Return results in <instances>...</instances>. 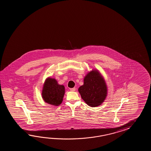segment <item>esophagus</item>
Wrapping results in <instances>:
<instances>
[{
    "label": "esophagus",
    "instance_id": "obj_1",
    "mask_svg": "<svg viewBox=\"0 0 151 151\" xmlns=\"http://www.w3.org/2000/svg\"><path fill=\"white\" fill-rule=\"evenodd\" d=\"M76 88L75 87H73V88H70V91H72V92H74L75 91H76Z\"/></svg>",
    "mask_w": 151,
    "mask_h": 151
}]
</instances>
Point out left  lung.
I'll list each match as a JSON object with an SVG mask.
<instances>
[{
    "label": "left lung",
    "mask_w": 151,
    "mask_h": 151,
    "mask_svg": "<svg viewBox=\"0 0 151 151\" xmlns=\"http://www.w3.org/2000/svg\"><path fill=\"white\" fill-rule=\"evenodd\" d=\"M78 91L87 105L94 107L102 104L106 99L107 87L99 71L93 70L84 77L83 85L79 87Z\"/></svg>",
    "instance_id": "8db88e82"
}]
</instances>
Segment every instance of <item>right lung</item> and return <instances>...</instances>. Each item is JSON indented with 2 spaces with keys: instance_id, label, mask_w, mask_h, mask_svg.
Instances as JSON below:
<instances>
[{
  "instance_id": "right-lung-1",
  "label": "right lung",
  "mask_w": 151,
  "mask_h": 151,
  "mask_svg": "<svg viewBox=\"0 0 151 151\" xmlns=\"http://www.w3.org/2000/svg\"><path fill=\"white\" fill-rule=\"evenodd\" d=\"M65 92L64 85H59L55 78L48 77L43 85L42 98L45 103L53 106H59L63 101Z\"/></svg>"
}]
</instances>
